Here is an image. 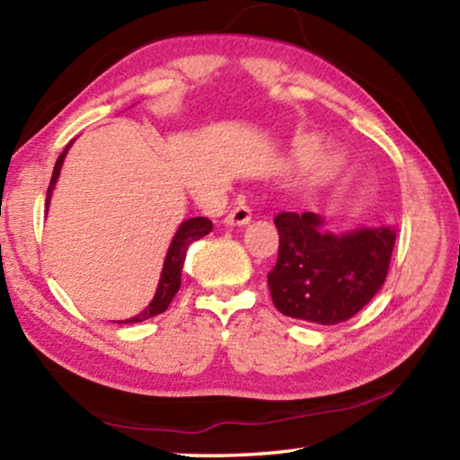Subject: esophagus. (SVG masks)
<instances>
[{
    "mask_svg": "<svg viewBox=\"0 0 460 460\" xmlns=\"http://www.w3.org/2000/svg\"><path fill=\"white\" fill-rule=\"evenodd\" d=\"M249 221H252V208L243 205V202L225 217V225H229V227H235V225H247Z\"/></svg>",
    "mask_w": 460,
    "mask_h": 460,
    "instance_id": "1",
    "label": "esophagus"
}]
</instances>
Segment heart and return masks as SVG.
Segmentation results:
<instances>
[{
	"mask_svg": "<svg viewBox=\"0 0 460 460\" xmlns=\"http://www.w3.org/2000/svg\"><path fill=\"white\" fill-rule=\"evenodd\" d=\"M321 139L314 136H306L298 142V147H296V160L298 164H310L314 162L313 166V181H321V178L332 174L342 164V155L339 152H324L321 156Z\"/></svg>",
	"mask_w": 460,
	"mask_h": 460,
	"instance_id": "b5f03b06",
	"label": "heart"
}]
</instances>
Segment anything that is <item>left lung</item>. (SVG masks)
Instances as JSON below:
<instances>
[{
	"instance_id": "left-lung-1",
	"label": "left lung",
	"mask_w": 460,
	"mask_h": 460,
	"mask_svg": "<svg viewBox=\"0 0 460 460\" xmlns=\"http://www.w3.org/2000/svg\"><path fill=\"white\" fill-rule=\"evenodd\" d=\"M278 261L268 286L279 313L316 324H339L355 316L384 286L395 229L323 231L316 213L276 215Z\"/></svg>"
}]
</instances>
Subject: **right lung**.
<instances>
[{"label":"right lung","instance_id":"obj_1","mask_svg":"<svg viewBox=\"0 0 460 460\" xmlns=\"http://www.w3.org/2000/svg\"><path fill=\"white\" fill-rule=\"evenodd\" d=\"M71 144H68L65 150H62V154L58 155V160H57V164H54L49 190H46V211H49L54 184H57V178L60 174L62 162H65V155L68 152V147H71ZM211 231H213V223L208 221L207 217H192V219L184 221L181 227H178L172 243H170V247H168L164 268H162L160 282H158V288H155V294H154L152 302L146 306L144 313H139L134 318H128V321H123V323H142V321H147V318L158 316V314L164 313V310L170 306V302H172V298L176 296L178 288H181V276H182L186 249H189L192 241L208 235Z\"/></svg>","mask_w":460,"mask_h":460}]
</instances>
